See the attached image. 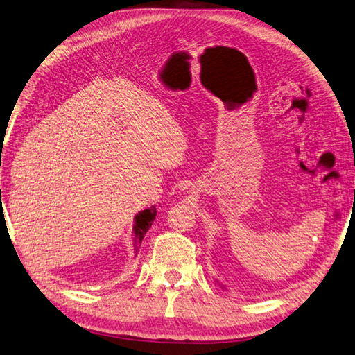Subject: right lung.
<instances>
[{
	"instance_id": "add662e5",
	"label": "right lung",
	"mask_w": 355,
	"mask_h": 355,
	"mask_svg": "<svg viewBox=\"0 0 355 355\" xmlns=\"http://www.w3.org/2000/svg\"><path fill=\"white\" fill-rule=\"evenodd\" d=\"M156 218V208L152 207L148 209L141 211L139 214L135 216V226H133V232H135V241H137V250L139 248L141 241H143L146 232L148 231V227L152 226L153 220Z\"/></svg>"
}]
</instances>
